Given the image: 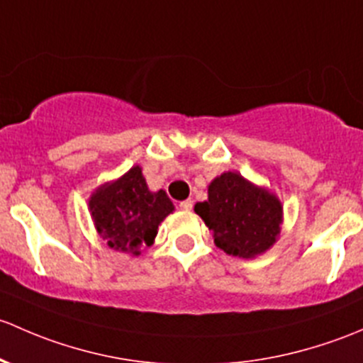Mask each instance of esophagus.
I'll return each mask as SVG.
<instances>
[{
	"label": "esophagus",
	"instance_id": "obj_1",
	"mask_svg": "<svg viewBox=\"0 0 363 363\" xmlns=\"http://www.w3.org/2000/svg\"><path fill=\"white\" fill-rule=\"evenodd\" d=\"M194 206V201L192 199H186V201H182L180 203V209H183V211H190Z\"/></svg>",
	"mask_w": 363,
	"mask_h": 363
}]
</instances>
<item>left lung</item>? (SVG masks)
<instances>
[{
    "instance_id": "obj_1",
    "label": "left lung",
    "mask_w": 363,
    "mask_h": 363,
    "mask_svg": "<svg viewBox=\"0 0 363 363\" xmlns=\"http://www.w3.org/2000/svg\"><path fill=\"white\" fill-rule=\"evenodd\" d=\"M194 209L213 233L215 245L233 257L253 259L267 252L281 230V201L236 171L216 177L208 186V201Z\"/></svg>"
}]
</instances>
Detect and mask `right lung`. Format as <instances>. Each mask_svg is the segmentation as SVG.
Segmentation results:
<instances>
[{"mask_svg": "<svg viewBox=\"0 0 363 363\" xmlns=\"http://www.w3.org/2000/svg\"><path fill=\"white\" fill-rule=\"evenodd\" d=\"M89 208L96 230L108 246L130 255H140L143 246L154 245L160 222L174 209L164 190H148L140 166L98 186Z\"/></svg>", "mask_w": 363, "mask_h": 363, "instance_id": "add662e5", "label": "right lung"}]
</instances>
